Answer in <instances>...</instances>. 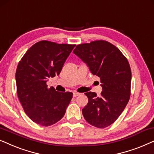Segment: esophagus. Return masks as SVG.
<instances>
[{"label": "esophagus", "mask_w": 154, "mask_h": 154, "mask_svg": "<svg viewBox=\"0 0 154 154\" xmlns=\"http://www.w3.org/2000/svg\"><path fill=\"white\" fill-rule=\"evenodd\" d=\"M79 95H80V94L78 93V92H74L73 93V96H75V97H76V96H79Z\"/></svg>", "instance_id": "34e87169"}]
</instances>
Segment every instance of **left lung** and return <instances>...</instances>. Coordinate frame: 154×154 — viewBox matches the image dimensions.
<instances>
[{"label": "left lung", "instance_id": "8db88e82", "mask_svg": "<svg viewBox=\"0 0 154 154\" xmlns=\"http://www.w3.org/2000/svg\"><path fill=\"white\" fill-rule=\"evenodd\" d=\"M73 53L100 77L103 89L100 96L94 92L85 93L88 103L82 109L84 118L92 126L107 128L118 118L130 99L132 72L128 59L116 46L103 40L77 45Z\"/></svg>", "mask_w": 154, "mask_h": 154}]
</instances>
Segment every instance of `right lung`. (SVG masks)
<instances>
[{"instance_id": "right-lung-1", "label": "right lung", "mask_w": 154, "mask_h": 154, "mask_svg": "<svg viewBox=\"0 0 154 154\" xmlns=\"http://www.w3.org/2000/svg\"><path fill=\"white\" fill-rule=\"evenodd\" d=\"M75 45L41 41L25 53L15 73L17 93L25 113L33 122L51 126L61 120L73 94L48 88L49 77L59 75Z\"/></svg>"}]
</instances>
